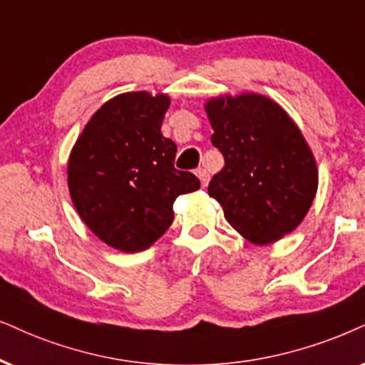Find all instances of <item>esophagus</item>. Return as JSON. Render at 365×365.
<instances>
[{"mask_svg": "<svg viewBox=\"0 0 365 365\" xmlns=\"http://www.w3.org/2000/svg\"><path fill=\"white\" fill-rule=\"evenodd\" d=\"M195 175H197L198 178H200L202 187H207V183H209V180H210L209 173H207V170L205 168H197L195 170Z\"/></svg>", "mask_w": 365, "mask_h": 365, "instance_id": "1", "label": "esophagus"}]
</instances>
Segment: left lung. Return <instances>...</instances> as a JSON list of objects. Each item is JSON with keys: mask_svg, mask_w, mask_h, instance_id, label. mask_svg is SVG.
<instances>
[{"mask_svg": "<svg viewBox=\"0 0 365 365\" xmlns=\"http://www.w3.org/2000/svg\"><path fill=\"white\" fill-rule=\"evenodd\" d=\"M205 113L225 161L209 195L249 242L279 241L302 224L317 195V161L305 136L278 103L255 92L212 98Z\"/></svg>", "mask_w": 365, "mask_h": 365, "instance_id": "obj_1", "label": "left lung"}]
</instances>
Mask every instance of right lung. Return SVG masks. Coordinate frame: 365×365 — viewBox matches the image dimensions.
I'll use <instances>...</instances> for the list:
<instances>
[{
  "label": "right lung",
  "mask_w": 365,
  "mask_h": 365,
  "mask_svg": "<svg viewBox=\"0 0 365 365\" xmlns=\"http://www.w3.org/2000/svg\"><path fill=\"white\" fill-rule=\"evenodd\" d=\"M168 108L167 94H119L92 114L68 156L77 214L118 251L148 249L172 225L175 198L200 187L173 167L177 145L161 135Z\"/></svg>",
  "instance_id": "add662e5"
}]
</instances>
